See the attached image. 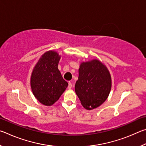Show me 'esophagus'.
I'll return each mask as SVG.
<instances>
[{"label": "esophagus", "instance_id": "esophagus-1", "mask_svg": "<svg viewBox=\"0 0 146 146\" xmlns=\"http://www.w3.org/2000/svg\"><path fill=\"white\" fill-rule=\"evenodd\" d=\"M72 88V84H71V82H69L68 83V89H71Z\"/></svg>", "mask_w": 146, "mask_h": 146}]
</instances>
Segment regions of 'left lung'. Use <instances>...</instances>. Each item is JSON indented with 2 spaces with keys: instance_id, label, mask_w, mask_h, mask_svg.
<instances>
[{
  "instance_id": "obj_1",
  "label": "left lung",
  "mask_w": 146,
  "mask_h": 146,
  "mask_svg": "<svg viewBox=\"0 0 146 146\" xmlns=\"http://www.w3.org/2000/svg\"><path fill=\"white\" fill-rule=\"evenodd\" d=\"M111 89V76L106 67L98 59L82 62L78 69L75 90L86 110L99 107L107 99Z\"/></svg>"
}]
</instances>
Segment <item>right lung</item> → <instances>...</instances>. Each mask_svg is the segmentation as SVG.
Instances as JSON below:
<instances>
[{
  "mask_svg": "<svg viewBox=\"0 0 146 146\" xmlns=\"http://www.w3.org/2000/svg\"><path fill=\"white\" fill-rule=\"evenodd\" d=\"M61 56L53 50L44 53L32 71L30 84L33 95L39 102L51 106L57 101L67 88L58 64Z\"/></svg>",
  "mask_w": 146,
  "mask_h": 146,
  "instance_id": "right-lung-1",
  "label": "right lung"
}]
</instances>
